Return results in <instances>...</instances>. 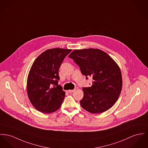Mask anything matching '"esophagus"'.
Wrapping results in <instances>:
<instances>
[{"instance_id":"obj_1","label":"esophagus","mask_w":148,"mask_h":148,"mask_svg":"<svg viewBox=\"0 0 148 148\" xmlns=\"http://www.w3.org/2000/svg\"><path fill=\"white\" fill-rule=\"evenodd\" d=\"M75 91V90H69L68 92L69 93H73V92H74V91Z\"/></svg>"}]
</instances>
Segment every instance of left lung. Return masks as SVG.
Here are the masks:
<instances>
[{
    "label": "left lung",
    "mask_w": 148,
    "mask_h": 148,
    "mask_svg": "<svg viewBox=\"0 0 148 148\" xmlns=\"http://www.w3.org/2000/svg\"><path fill=\"white\" fill-rule=\"evenodd\" d=\"M69 57L79 66L83 75L92 77L91 87H83L81 106L87 112L98 114L112 108L122 88L121 70L114 60L99 49L74 50Z\"/></svg>",
    "instance_id": "left-lung-1"
}]
</instances>
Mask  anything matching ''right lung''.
<instances>
[{
	"label": "right lung",
	"mask_w": 148,
	"mask_h": 148,
	"mask_svg": "<svg viewBox=\"0 0 148 148\" xmlns=\"http://www.w3.org/2000/svg\"><path fill=\"white\" fill-rule=\"evenodd\" d=\"M71 49L53 48L46 50L34 61L27 80L30 101L38 111L51 113L61 106L65 96L58 84V70Z\"/></svg>",
	"instance_id": "right-lung-1"
}]
</instances>
